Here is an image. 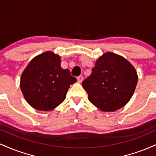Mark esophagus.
Here are the masks:
<instances>
[{"mask_svg": "<svg viewBox=\"0 0 156 156\" xmlns=\"http://www.w3.org/2000/svg\"><path fill=\"white\" fill-rule=\"evenodd\" d=\"M77 80H78V83H81V82L83 81V77L82 76H78V78H77Z\"/></svg>", "mask_w": 156, "mask_h": 156, "instance_id": "obj_1", "label": "esophagus"}]
</instances>
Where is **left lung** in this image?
<instances>
[{
    "label": "left lung",
    "instance_id": "left-lung-1",
    "mask_svg": "<svg viewBox=\"0 0 156 156\" xmlns=\"http://www.w3.org/2000/svg\"><path fill=\"white\" fill-rule=\"evenodd\" d=\"M138 81L133 66L121 55L107 52L96 61L92 74L82 82L89 101L103 112L121 108L133 96Z\"/></svg>",
    "mask_w": 156,
    "mask_h": 156
}]
</instances>
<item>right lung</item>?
<instances>
[{"label":"right lung","mask_w":156,"mask_h":156,"mask_svg":"<svg viewBox=\"0 0 156 156\" xmlns=\"http://www.w3.org/2000/svg\"><path fill=\"white\" fill-rule=\"evenodd\" d=\"M77 79L61 67V57L47 51L32 59L20 78V89L28 104L39 111H51L65 100Z\"/></svg>","instance_id":"add662e5"}]
</instances>
